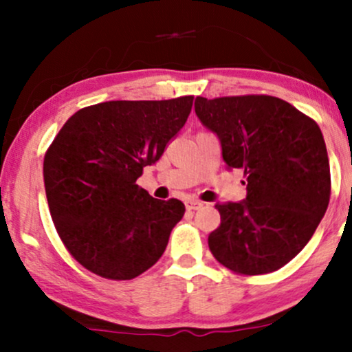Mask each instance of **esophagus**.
<instances>
[{
	"mask_svg": "<svg viewBox=\"0 0 352 352\" xmlns=\"http://www.w3.org/2000/svg\"><path fill=\"white\" fill-rule=\"evenodd\" d=\"M201 207H204V204H201V201H199V200H187V201H185V208H187V210H199Z\"/></svg>",
	"mask_w": 352,
	"mask_h": 352,
	"instance_id": "1",
	"label": "esophagus"
}]
</instances>
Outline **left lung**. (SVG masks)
<instances>
[{
  "label": "left lung",
  "instance_id": "8db88e82",
  "mask_svg": "<svg viewBox=\"0 0 352 352\" xmlns=\"http://www.w3.org/2000/svg\"><path fill=\"white\" fill-rule=\"evenodd\" d=\"M195 112L220 139L227 168H241L246 179L243 201L215 205L221 221L208 235L210 252L236 274L276 272L305 248L328 208L321 129L286 100L263 94L197 98Z\"/></svg>",
  "mask_w": 352,
  "mask_h": 352
}]
</instances>
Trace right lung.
I'll return each mask as SVG.
<instances>
[{
  "label": "right lung",
  "instance_id": "right-lung-1",
  "mask_svg": "<svg viewBox=\"0 0 352 352\" xmlns=\"http://www.w3.org/2000/svg\"><path fill=\"white\" fill-rule=\"evenodd\" d=\"M193 96L109 100L67 119L44 155L47 205L67 252L107 280H132L167 248L180 200H159L135 184L162 157L192 111Z\"/></svg>",
  "mask_w": 352,
  "mask_h": 352
}]
</instances>
